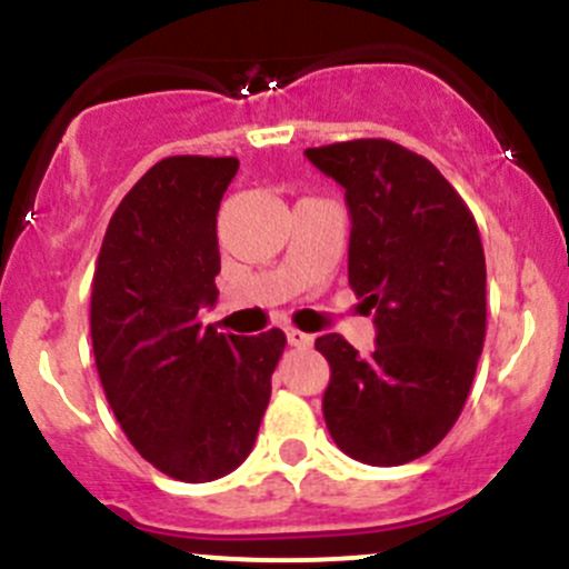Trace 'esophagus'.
Here are the masks:
<instances>
[{
    "label": "esophagus",
    "mask_w": 569,
    "mask_h": 569,
    "mask_svg": "<svg viewBox=\"0 0 569 569\" xmlns=\"http://www.w3.org/2000/svg\"><path fill=\"white\" fill-rule=\"evenodd\" d=\"M286 338H289L291 347H297V349H308L313 343V336H308V332H302V330H295V327L286 332Z\"/></svg>",
    "instance_id": "34e87169"
}]
</instances>
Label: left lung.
I'll use <instances>...</instances> for the list:
<instances>
[{
    "mask_svg": "<svg viewBox=\"0 0 569 569\" xmlns=\"http://www.w3.org/2000/svg\"><path fill=\"white\" fill-rule=\"evenodd\" d=\"M306 157L347 189L349 286L377 325L369 358L338 332L317 338L332 371L327 429L352 460L412 462L455 427L485 347L479 228L443 173L399 142H332Z\"/></svg>",
    "mask_w": 569,
    "mask_h": 569,
    "instance_id": "obj_1",
    "label": "left lung"
}]
</instances>
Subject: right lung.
Listing matches in <instances>:
<instances>
[{"label":"right lung","instance_id":"obj_1","mask_svg":"<svg viewBox=\"0 0 569 569\" xmlns=\"http://www.w3.org/2000/svg\"><path fill=\"white\" fill-rule=\"evenodd\" d=\"M237 157H168L109 220L90 297V338L109 407L129 443L178 481L244 462L286 349L283 330L200 327L220 272L217 211Z\"/></svg>","mask_w":569,"mask_h":569}]
</instances>
